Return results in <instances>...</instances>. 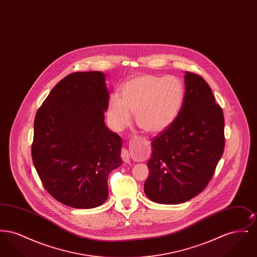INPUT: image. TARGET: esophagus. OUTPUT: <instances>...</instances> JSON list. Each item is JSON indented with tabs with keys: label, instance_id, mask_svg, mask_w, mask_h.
Wrapping results in <instances>:
<instances>
[{
	"label": "esophagus",
	"instance_id": "1",
	"mask_svg": "<svg viewBox=\"0 0 257 257\" xmlns=\"http://www.w3.org/2000/svg\"><path fill=\"white\" fill-rule=\"evenodd\" d=\"M121 157H122L123 161L126 164H130V162H131V155H130V152L127 149H123L122 151H121Z\"/></svg>",
	"mask_w": 257,
	"mask_h": 257
}]
</instances>
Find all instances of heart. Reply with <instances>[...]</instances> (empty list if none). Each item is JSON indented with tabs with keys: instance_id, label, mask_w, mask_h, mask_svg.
<instances>
[{
	"instance_id": "b5f03b06",
	"label": "heart",
	"mask_w": 257,
	"mask_h": 257,
	"mask_svg": "<svg viewBox=\"0 0 257 257\" xmlns=\"http://www.w3.org/2000/svg\"><path fill=\"white\" fill-rule=\"evenodd\" d=\"M121 98L112 95L108 118L116 131L131 122L132 114L139 127L151 134L165 131L178 117L183 107L185 86L175 76L145 74L127 81L120 89Z\"/></svg>"
}]
</instances>
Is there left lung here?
I'll return each instance as SVG.
<instances>
[{
    "instance_id": "left-lung-1",
    "label": "left lung",
    "mask_w": 257,
    "mask_h": 257,
    "mask_svg": "<svg viewBox=\"0 0 257 257\" xmlns=\"http://www.w3.org/2000/svg\"><path fill=\"white\" fill-rule=\"evenodd\" d=\"M185 99L176 120L152 139L147 197L179 204L200 194L212 178L224 148L223 112L203 78L185 72Z\"/></svg>"
}]
</instances>
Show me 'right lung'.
Listing matches in <instances>:
<instances>
[{"label": "right lung", "mask_w": 257, "mask_h": 257, "mask_svg": "<svg viewBox=\"0 0 257 257\" xmlns=\"http://www.w3.org/2000/svg\"><path fill=\"white\" fill-rule=\"evenodd\" d=\"M109 90L100 71L60 81L38 109L32 156L46 191L69 207L90 209L108 198V176L122 165V140L105 124Z\"/></svg>", "instance_id": "right-lung-1"}]
</instances>
